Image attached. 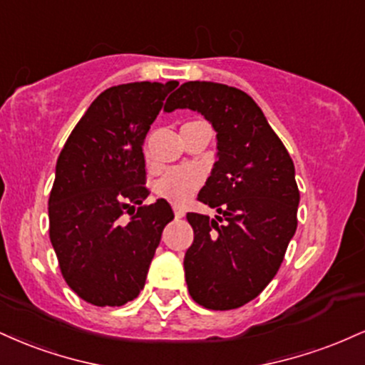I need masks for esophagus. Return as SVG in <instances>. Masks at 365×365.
<instances>
[{"label": "esophagus", "instance_id": "1", "mask_svg": "<svg viewBox=\"0 0 365 365\" xmlns=\"http://www.w3.org/2000/svg\"><path fill=\"white\" fill-rule=\"evenodd\" d=\"M173 212H175V217H177V220H180V217L185 216V211H183L182 207H177V206H175V207H173Z\"/></svg>", "mask_w": 365, "mask_h": 365}]
</instances>
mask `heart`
<instances>
[{"instance_id": "heart-1", "label": "heart", "mask_w": 365, "mask_h": 365, "mask_svg": "<svg viewBox=\"0 0 365 365\" xmlns=\"http://www.w3.org/2000/svg\"><path fill=\"white\" fill-rule=\"evenodd\" d=\"M202 177L192 168L166 170L154 183V192L173 204H185L199 188Z\"/></svg>"}]
</instances>
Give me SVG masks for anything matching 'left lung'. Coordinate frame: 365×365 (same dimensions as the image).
<instances>
[{
	"mask_svg": "<svg viewBox=\"0 0 365 365\" xmlns=\"http://www.w3.org/2000/svg\"><path fill=\"white\" fill-rule=\"evenodd\" d=\"M197 111L212 125L217 161L197 199L217 215L188 212L194 244L183 259L188 293L212 311L242 307L282 266L300 202L295 166L257 103L237 87L185 82L165 111Z\"/></svg>",
	"mask_w": 365,
	"mask_h": 365,
	"instance_id": "1",
	"label": "left lung"
}]
</instances>
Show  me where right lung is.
Masks as SVG:
<instances>
[{
	"label": "right lung",
	"instance_id": "1",
	"mask_svg": "<svg viewBox=\"0 0 365 365\" xmlns=\"http://www.w3.org/2000/svg\"><path fill=\"white\" fill-rule=\"evenodd\" d=\"M177 86L132 82L106 89L58 158L49 238L65 282L98 307H120L139 295L163 230L173 220L165 199L142 206L149 195L142 145Z\"/></svg>",
	"mask_w": 365,
	"mask_h": 365
}]
</instances>
